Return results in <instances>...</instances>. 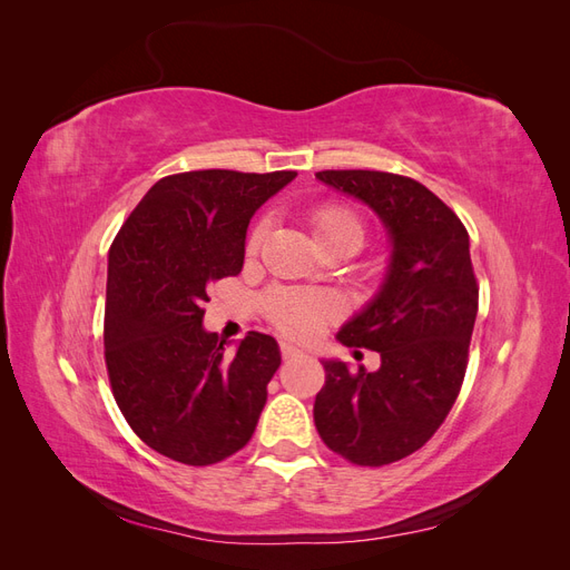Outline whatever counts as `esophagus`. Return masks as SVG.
Masks as SVG:
<instances>
[{
  "mask_svg": "<svg viewBox=\"0 0 570 570\" xmlns=\"http://www.w3.org/2000/svg\"><path fill=\"white\" fill-rule=\"evenodd\" d=\"M281 356L285 361H292V358H297V356H304V352H299L297 347H292L289 342H281Z\"/></svg>",
  "mask_w": 570,
  "mask_h": 570,
  "instance_id": "1",
  "label": "esophagus"
}]
</instances>
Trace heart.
Here are the masks:
<instances>
[{
    "mask_svg": "<svg viewBox=\"0 0 570 570\" xmlns=\"http://www.w3.org/2000/svg\"><path fill=\"white\" fill-rule=\"evenodd\" d=\"M308 223L316 243H325V239L354 235L364 237V223H361L358 214L350 206L342 204H321L308 214ZM268 223L266 218L256 220L249 235H247V254L254 256L262 252L266 239ZM340 314V304L331 295H321V292L312 289H275L266 297V316L268 321L278 327L281 333L295 340H308L314 337L325 323L335 321Z\"/></svg>",
    "mask_w": 570,
    "mask_h": 570,
    "instance_id": "1",
    "label": "heart"
}]
</instances>
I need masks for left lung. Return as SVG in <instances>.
<instances>
[{"mask_svg": "<svg viewBox=\"0 0 570 570\" xmlns=\"http://www.w3.org/2000/svg\"><path fill=\"white\" fill-rule=\"evenodd\" d=\"M316 178L366 202L392 237L383 289L337 333L347 347L381 352V368L352 373L323 361L314 404L321 440L350 463L377 469L419 452L459 396L478 314L469 230L413 178L361 168Z\"/></svg>", "mask_w": 570, "mask_h": 570, "instance_id": "8db88e82", "label": "left lung"}]
</instances>
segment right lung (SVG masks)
I'll return each mask as SVG.
<instances>
[{
    "mask_svg": "<svg viewBox=\"0 0 570 570\" xmlns=\"http://www.w3.org/2000/svg\"><path fill=\"white\" fill-rule=\"evenodd\" d=\"M297 170L166 176L109 249L105 361L124 419L154 452L212 465L252 440L278 342L252 331L233 356L202 327L212 283L245 264L249 218Z\"/></svg>",
    "mask_w": 570,
    "mask_h": 570,
    "instance_id": "right-lung-1",
    "label": "right lung"
}]
</instances>
